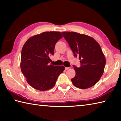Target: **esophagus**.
<instances>
[{"label": "esophagus", "instance_id": "34e87169", "mask_svg": "<svg viewBox=\"0 0 121 121\" xmlns=\"http://www.w3.org/2000/svg\"><path fill=\"white\" fill-rule=\"evenodd\" d=\"M69 68H70L69 67H65V70H68V69H69Z\"/></svg>", "mask_w": 121, "mask_h": 121}]
</instances>
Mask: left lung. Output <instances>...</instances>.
Wrapping results in <instances>:
<instances>
[{
    "mask_svg": "<svg viewBox=\"0 0 121 121\" xmlns=\"http://www.w3.org/2000/svg\"><path fill=\"white\" fill-rule=\"evenodd\" d=\"M75 57H79L81 65H73L76 71L71 82L76 87L85 89L95 85L104 71L106 59L97 41L75 32H62Z\"/></svg>",
    "mask_w": 121,
    "mask_h": 121,
    "instance_id": "1",
    "label": "left lung"
}]
</instances>
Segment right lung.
Returning <instances> with one entry per match:
<instances>
[{
	"mask_svg": "<svg viewBox=\"0 0 121 121\" xmlns=\"http://www.w3.org/2000/svg\"><path fill=\"white\" fill-rule=\"evenodd\" d=\"M62 37L59 31L44 32L28 39L22 49L21 71L26 82L39 91H46L56 84L59 75L65 70L63 65H48L54 54L57 42Z\"/></svg>",
	"mask_w": 121,
	"mask_h": 121,
	"instance_id": "obj_1",
	"label": "right lung"
}]
</instances>
